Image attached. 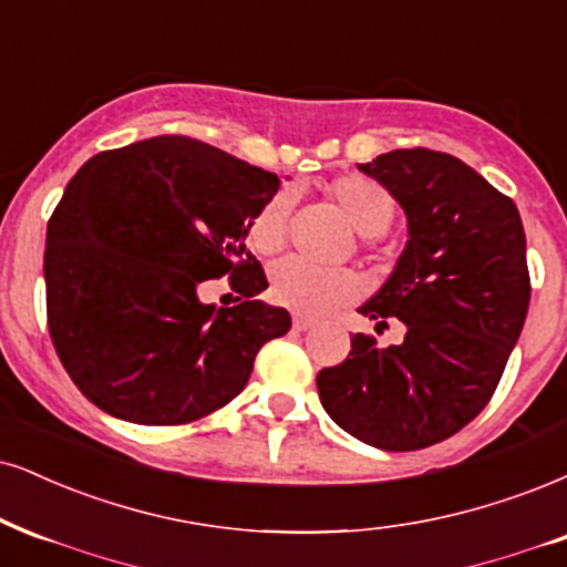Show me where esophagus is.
Returning a JSON list of instances; mask_svg holds the SVG:
<instances>
[{
  "label": "esophagus",
  "instance_id": "34e87169",
  "mask_svg": "<svg viewBox=\"0 0 567 567\" xmlns=\"http://www.w3.org/2000/svg\"><path fill=\"white\" fill-rule=\"evenodd\" d=\"M310 328H312V320H307V318H302V316L295 318V331H297V333L310 331Z\"/></svg>",
  "mask_w": 567,
  "mask_h": 567
}]
</instances>
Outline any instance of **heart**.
Listing matches in <instances>:
<instances>
[{"instance_id":"1","label":"heart","mask_w":567,"mask_h":567,"mask_svg":"<svg viewBox=\"0 0 567 567\" xmlns=\"http://www.w3.org/2000/svg\"><path fill=\"white\" fill-rule=\"evenodd\" d=\"M326 197L339 207L360 236L386 234L394 220V197L379 181L365 176H339L326 186ZM295 205L289 188L262 202L247 226L249 247L260 255H276L286 244L289 213ZM270 295L278 305L299 316L320 318L362 295V278L347 268H316L302 260H284L270 272Z\"/></svg>"}]
</instances>
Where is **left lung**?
<instances>
[{
	"label": "left lung",
	"mask_w": 567,
	"mask_h": 567,
	"mask_svg": "<svg viewBox=\"0 0 567 567\" xmlns=\"http://www.w3.org/2000/svg\"><path fill=\"white\" fill-rule=\"evenodd\" d=\"M400 202L408 244L389 281L358 312L402 344L354 333L344 362L318 373L331 421L386 452L439 444L465 429L502 379L526 323L530 281L515 202L463 159L394 150L358 165Z\"/></svg>",
	"instance_id": "1"
}]
</instances>
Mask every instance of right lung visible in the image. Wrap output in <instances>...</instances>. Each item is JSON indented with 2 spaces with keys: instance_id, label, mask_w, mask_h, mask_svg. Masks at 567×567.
Returning <instances> with one entry per match:
<instances>
[{
  "instance_id": "add662e5",
  "label": "right lung",
  "mask_w": 567,
  "mask_h": 567,
  "mask_svg": "<svg viewBox=\"0 0 567 567\" xmlns=\"http://www.w3.org/2000/svg\"><path fill=\"white\" fill-rule=\"evenodd\" d=\"M276 173L186 136L102 152L75 173L47 226L52 344L83 396L121 421L181 425L247 386L265 341L291 316L247 249ZM228 275L236 308L205 306L198 286Z\"/></svg>"
}]
</instances>
